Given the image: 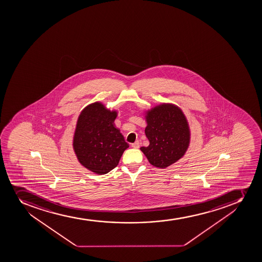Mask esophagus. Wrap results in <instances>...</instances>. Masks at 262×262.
Segmentation results:
<instances>
[{"label":"esophagus","mask_w":262,"mask_h":262,"mask_svg":"<svg viewBox=\"0 0 262 262\" xmlns=\"http://www.w3.org/2000/svg\"><path fill=\"white\" fill-rule=\"evenodd\" d=\"M132 147L134 148H138L139 147H140V143H139V142H135V143H133L132 144Z\"/></svg>","instance_id":"1"}]
</instances>
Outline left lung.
Instances as JSON below:
<instances>
[{
    "mask_svg": "<svg viewBox=\"0 0 262 262\" xmlns=\"http://www.w3.org/2000/svg\"><path fill=\"white\" fill-rule=\"evenodd\" d=\"M148 147H142L149 163L166 168L179 161L188 149L190 132L186 117L174 104L162 103L146 113Z\"/></svg>",
    "mask_w": 262,
    "mask_h": 262,
    "instance_id": "left-lung-1",
    "label": "left lung"
}]
</instances>
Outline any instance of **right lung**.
Listing matches in <instances>:
<instances>
[{
    "label": "right lung",
    "instance_id": "right-lung-1",
    "mask_svg": "<svg viewBox=\"0 0 262 262\" xmlns=\"http://www.w3.org/2000/svg\"><path fill=\"white\" fill-rule=\"evenodd\" d=\"M117 112L94 102L78 116L73 137V149L78 161L95 173L102 175L119 164L129 144L114 125Z\"/></svg>",
    "mask_w": 262,
    "mask_h": 262
}]
</instances>
